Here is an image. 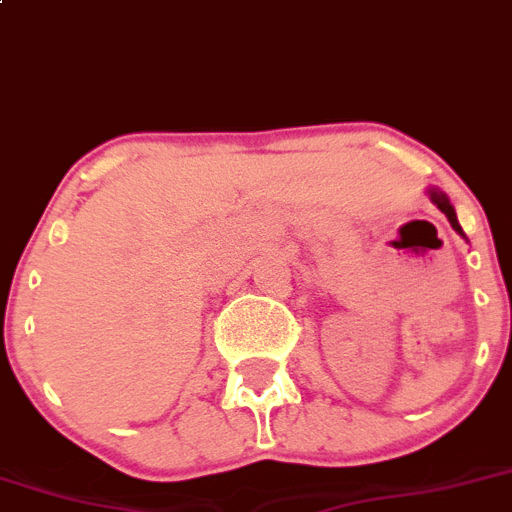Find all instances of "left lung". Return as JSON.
Instances as JSON below:
<instances>
[{"instance_id":"obj_1","label":"left lung","mask_w":512,"mask_h":512,"mask_svg":"<svg viewBox=\"0 0 512 512\" xmlns=\"http://www.w3.org/2000/svg\"><path fill=\"white\" fill-rule=\"evenodd\" d=\"M428 195H430V200H433V205H438V210L445 212V217H448L450 227H453V230L458 232V235H463V227H460L458 215H455V207L450 205L448 195H445V192H440L438 187H428ZM463 237H465V235H463Z\"/></svg>"}]
</instances>
